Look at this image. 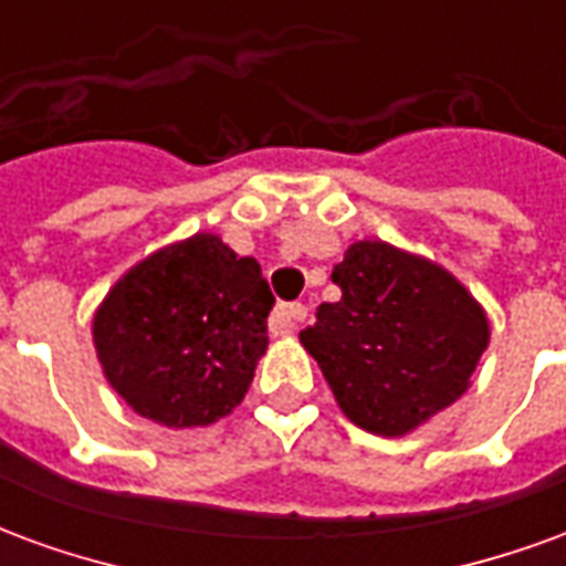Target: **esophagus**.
Here are the masks:
<instances>
[{
	"instance_id": "1",
	"label": "esophagus",
	"mask_w": 566,
	"mask_h": 566,
	"mask_svg": "<svg viewBox=\"0 0 566 566\" xmlns=\"http://www.w3.org/2000/svg\"><path fill=\"white\" fill-rule=\"evenodd\" d=\"M306 315H308V308L303 306V303H284V306H279L275 312H272L270 331L275 333V336L294 333L296 324H300V321H306Z\"/></svg>"
}]
</instances>
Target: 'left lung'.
<instances>
[{"mask_svg":"<svg viewBox=\"0 0 566 566\" xmlns=\"http://www.w3.org/2000/svg\"><path fill=\"white\" fill-rule=\"evenodd\" d=\"M331 279L343 296L321 303L300 343L348 421L403 437L470 388L491 331L451 272L388 242H355Z\"/></svg>","mask_w":566,"mask_h":566,"instance_id":"obj_1","label":"left lung"}]
</instances>
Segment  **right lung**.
<instances>
[{
  "label": "right lung",
  "mask_w": 566,
  "mask_h": 566,
  "mask_svg": "<svg viewBox=\"0 0 566 566\" xmlns=\"http://www.w3.org/2000/svg\"><path fill=\"white\" fill-rule=\"evenodd\" d=\"M270 284L254 258L197 233L136 263L93 315L108 385L163 427H206L242 403L266 352Z\"/></svg>",
  "instance_id": "right-lung-1"
}]
</instances>
